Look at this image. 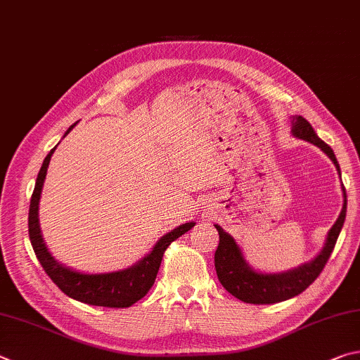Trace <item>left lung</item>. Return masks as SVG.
Instances as JSON below:
<instances>
[{
    "instance_id": "1",
    "label": "left lung",
    "mask_w": 360,
    "mask_h": 360,
    "mask_svg": "<svg viewBox=\"0 0 360 360\" xmlns=\"http://www.w3.org/2000/svg\"><path fill=\"white\" fill-rule=\"evenodd\" d=\"M291 134L300 140L316 145L323 153L328 154V158L334 162L337 172L340 173V165L332 148L319 139L315 130L310 126V122L302 116H292L291 121ZM343 191V207L340 212L338 219L328 233L326 244L323 250L319 252L315 259L310 263H305L296 269L278 272V274H263L253 271L244 259V255L240 252L239 245L236 244L230 234L224 231V228L214 225L219 231V247L214 255V264L217 271L219 282L224 288L233 294L234 297L247 304H276L282 300L291 299L305 291L309 286L315 282L319 274L324 269L326 263L334 250L338 234L342 231L346 217V191Z\"/></svg>"
}]
</instances>
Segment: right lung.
I'll list each match as a JSON object with an SVG mask.
<instances>
[{
	"instance_id": "right-lung-1",
	"label": "right lung",
	"mask_w": 360,
	"mask_h": 360,
	"mask_svg": "<svg viewBox=\"0 0 360 360\" xmlns=\"http://www.w3.org/2000/svg\"><path fill=\"white\" fill-rule=\"evenodd\" d=\"M74 126H70L66 134H69ZM55 149L56 146L44 159L30 202L28 233L39 263H41L44 271L53 280L58 288L72 299L80 300V302L88 305L108 307V309H124V307L134 305L141 297H145L146 292L151 290L155 277H158L163 253H165L168 245L188 230H192L195 221H188V224L181 225L174 228L173 231L167 233L165 236H162L158 240V244L154 245L153 250L145 258L140 259L132 267H127V269L107 274H83L72 271L70 267L58 263L51 257L47 245L44 243L41 225H39V200H41L42 186L45 176H47L51 154L55 153Z\"/></svg>"
}]
</instances>
